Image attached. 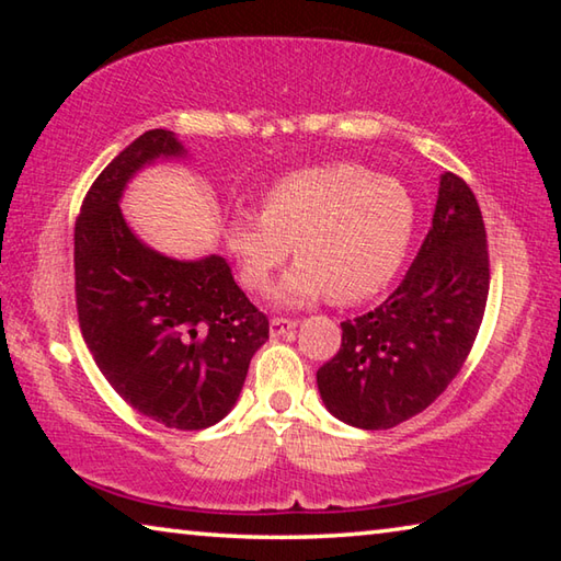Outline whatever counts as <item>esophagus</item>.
Here are the masks:
<instances>
[{"instance_id":"esophagus-1","label":"esophagus","mask_w":561,"mask_h":561,"mask_svg":"<svg viewBox=\"0 0 561 561\" xmlns=\"http://www.w3.org/2000/svg\"><path fill=\"white\" fill-rule=\"evenodd\" d=\"M297 329V321H291V319H272L270 321V334L277 339V336H284V334H289V331H294Z\"/></svg>"}]
</instances>
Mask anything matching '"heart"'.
Masks as SVG:
<instances>
[{"label": "heart", "mask_w": 561, "mask_h": 561, "mask_svg": "<svg viewBox=\"0 0 561 561\" xmlns=\"http://www.w3.org/2000/svg\"><path fill=\"white\" fill-rule=\"evenodd\" d=\"M415 230V203L396 178L356 163L291 170L264 190L257 213L237 210L225 222V250L237 277L264 291L294 244L297 262L274 299L307 307L321 297L339 304L376 297L401 270Z\"/></svg>", "instance_id": "1"}]
</instances>
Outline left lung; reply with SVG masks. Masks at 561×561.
<instances>
[{"label":"left lung","mask_w":561,"mask_h":561,"mask_svg":"<svg viewBox=\"0 0 561 561\" xmlns=\"http://www.w3.org/2000/svg\"><path fill=\"white\" fill-rule=\"evenodd\" d=\"M490 289L485 222L465 180L440 175L433 227L381 307L341 324L339 354L317 371L327 411L386 431L425 411L458 376Z\"/></svg>","instance_id":"left-lung-1"}]
</instances>
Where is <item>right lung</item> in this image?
<instances>
[{
  "label": "right lung",
  "instance_id": "add662e5",
  "mask_svg": "<svg viewBox=\"0 0 561 561\" xmlns=\"http://www.w3.org/2000/svg\"><path fill=\"white\" fill-rule=\"evenodd\" d=\"M187 158L173 130H148L91 185L73 232L76 309L93 360L123 401L178 431L232 411L270 321L220 254L175 260L133 232L121 197L140 170Z\"/></svg>",
  "mask_w": 561,
  "mask_h": 561
}]
</instances>
